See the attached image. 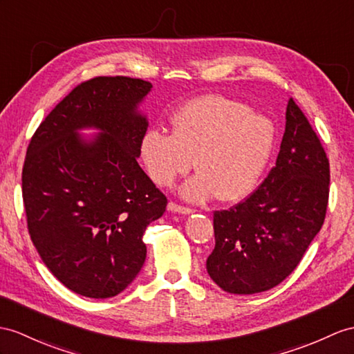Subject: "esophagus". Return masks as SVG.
I'll list each match as a JSON object with an SVG mask.
<instances>
[{
	"label": "esophagus",
	"instance_id": "obj_1",
	"mask_svg": "<svg viewBox=\"0 0 354 354\" xmlns=\"http://www.w3.org/2000/svg\"><path fill=\"white\" fill-rule=\"evenodd\" d=\"M168 210L169 212H174V213H180V214H189L192 213V209H189V207H183V205H178L176 203H168Z\"/></svg>",
	"mask_w": 354,
	"mask_h": 354
}]
</instances>
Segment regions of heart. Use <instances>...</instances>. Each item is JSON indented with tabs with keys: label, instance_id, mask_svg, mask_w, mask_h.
Returning a JSON list of instances; mask_svg holds the SVG:
<instances>
[{
	"label": "heart",
	"instance_id": "b5f03b06",
	"mask_svg": "<svg viewBox=\"0 0 354 354\" xmlns=\"http://www.w3.org/2000/svg\"><path fill=\"white\" fill-rule=\"evenodd\" d=\"M171 126V135L149 129L141 140V158L154 183L169 186L194 163L198 174L180 187L187 201L216 196L232 203L251 194L270 156V118L222 94H205L180 106Z\"/></svg>",
	"mask_w": 354,
	"mask_h": 354
}]
</instances>
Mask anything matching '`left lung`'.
I'll use <instances>...</instances> for the list:
<instances>
[{
    "label": "left lung",
    "mask_w": 354,
    "mask_h": 354,
    "mask_svg": "<svg viewBox=\"0 0 354 354\" xmlns=\"http://www.w3.org/2000/svg\"><path fill=\"white\" fill-rule=\"evenodd\" d=\"M274 165L245 201L213 213L210 278L232 295L277 287L296 269L320 231L329 201V159L314 129L290 99Z\"/></svg>",
    "instance_id": "left-lung-1"
}]
</instances>
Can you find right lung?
<instances>
[{"label": "right lung", "mask_w": 354, "mask_h": 354, "mask_svg": "<svg viewBox=\"0 0 354 354\" xmlns=\"http://www.w3.org/2000/svg\"><path fill=\"white\" fill-rule=\"evenodd\" d=\"M147 81L97 76L75 87L32 135L22 198L34 246L54 277L77 295L114 297L147 255L142 236L167 196L138 165L149 122L138 105ZM82 128H97L90 140Z\"/></svg>", "instance_id": "obj_1"}]
</instances>
